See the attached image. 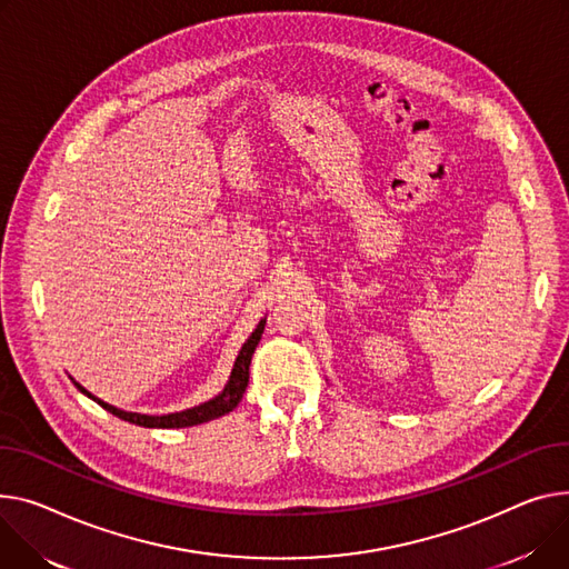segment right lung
<instances>
[{"label":"right lung","instance_id":"add662e5","mask_svg":"<svg viewBox=\"0 0 569 569\" xmlns=\"http://www.w3.org/2000/svg\"><path fill=\"white\" fill-rule=\"evenodd\" d=\"M262 329H264V320L258 322V327L253 329V333L247 338V343L242 346L238 359H236V366L231 370V377L229 382H226L223 391L219 396H214L212 400L203 402V405H197L192 409H182V411H176V413H164V416H148V413H137V411H123L119 407H113L100 398H96L93 393H89L82 385H78L72 380V385L78 387L84 396H89L91 400H96L102 409H107L109 413L119 416L121 421H128V423H134V426H141V428H192V426H201V423H208L212 419H219V416L229 413L238 407V402L242 400L244 391H247V385H249V366H251V357H253V350L258 346V340L262 336Z\"/></svg>","mask_w":569,"mask_h":569}]
</instances>
